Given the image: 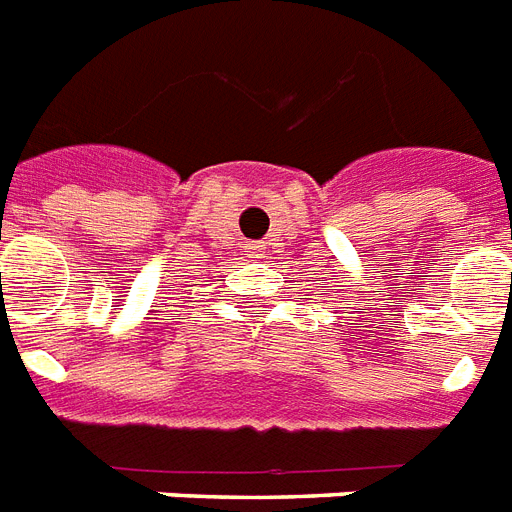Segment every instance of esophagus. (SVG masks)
Here are the masks:
<instances>
[{
    "mask_svg": "<svg viewBox=\"0 0 512 512\" xmlns=\"http://www.w3.org/2000/svg\"><path fill=\"white\" fill-rule=\"evenodd\" d=\"M249 252H252V255H257V252H260V247L255 244V247H249Z\"/></svg>",
    "mask_w": 512,
    "mask_h": 512,
    "instance_id": "esophagus-1",
    "label": "esophagus"
}]
</instances>
